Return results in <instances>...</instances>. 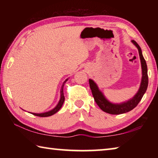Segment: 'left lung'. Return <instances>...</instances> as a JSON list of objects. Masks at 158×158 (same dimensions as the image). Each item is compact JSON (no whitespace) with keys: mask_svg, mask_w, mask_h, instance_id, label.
Listing matches in <instances>:
<instances>
[{"mask_svg":"<svg viewBox=\"0 0 158 158\" xmlns=\"http://www.w3.org/2000/svg\"><path fill=\"white\" fill-rule=\"evenodd\" d=\"M132 43L135 45L139 51V54L141 64V69H142V78H141V85L139 89L138 92L136 93V95L134 97L130 99L127 102L121 104H114L109 102L106 99L103 93H102L98 89L97 84L93 81L92 79H89V84L90 88L91 89L92 94L95 102L99 106L102 110L106 112V113L110 114H121L126 113V112L130 111L136 107L141 101V98L146 93L147 87H148V69H147V65L146 60L142 55L141 49L137 42L135 40H132Z\"/></svg>","mask_w":158,"mask_h":158,"instance_id":"obj_1","label":"left lung"}]
</instances>
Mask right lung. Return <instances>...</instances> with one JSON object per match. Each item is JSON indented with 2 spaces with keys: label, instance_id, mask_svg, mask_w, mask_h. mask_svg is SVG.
<instances>
[{
  "label": "right lung",
  "instance_id": "right-lung-1",
  "mask_svg": "<svg viewBox=\"0 0 158 158\" xmlns=\"http://www.w3.org/2000/svg\"><path fill=\"white\" fill-rule=\"evenodd\" d=\"M67 81H68V79H67L63 83V85H62V86H61V89H60V100H59V102H58V105L56 106L54 108L52 109V110L49 111L44 112V113H41V114L31 113V114H33L34 116H39V117H48V116H52V115H53L54 114L56 113V112L59 111L60 108L62 107L64 101H65V97H64V94H63V86H64V84H65V82Z\"/></svg>",
  "mask_w": 158,
  "mask_h": 158
}]
</instances>
